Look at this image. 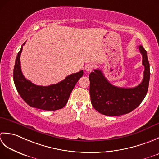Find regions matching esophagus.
I'll return each mask as SVG.
<instances>
[{"label":"esophagus","mask_w":159,"mask_h":159,"mask_svg":"<svg viewBox=\"0 0 159 159\" xmlns=\"http://www.w3.org/2000/svg\"><path fill=\"white\" fill-rule=\"evenodd\" d=\"M93 69V65L92 64H89L85 66V70L87 72H91Z\"/></svg>","instance_id":"obj_1"}]
</instances>
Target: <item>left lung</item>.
<instances>
[{"label":"left lung","instance_id":"obj_1","mask_svg":"<svg viewBox=\"0 0 159 159\" xmlns=\"http://www.w3.org/2000/svg\"><path fill=\"white\" fill-rule=\"evenodd\" d=\"M143 57V78L140 84L134 88H121L110 83L102 70L94 69L90 73V95L91 103L96 111L107 116L127 114L141 104L146 95L150 71L147 52L143 46H139Z\"/></svg>","mask_w":159,"mask_h":159}]
</instances>
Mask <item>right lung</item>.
Returning a JSON list of instances; mask_svg holds the SVG:
<instances>
[{
	"label": "right lung",
	"instance_id": "1",
	"mask_svg": "<svg viewBox=\"0 0 159 159\" xmlns=\"http://www.w3.org/2000/svg\"><path fill=\"white\" fill-rule=\"evenodd\" d=\"M26 43V42H25ZM22 45L16 59L13 78L16 88L22 99L29 106L44 111H56L66 104L75 84L83 75V70L71 74L56 84L48 86H37L22 75L20 68Z\"/></svg>",
	"mask_w": 159,
	"mask_h": 159
}]
</instances>
